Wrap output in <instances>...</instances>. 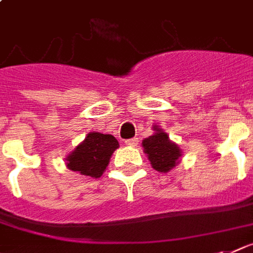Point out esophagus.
Masks as SVG:
<instances>
[{"label": "esophagus", "mask_w": 253, "mask_h": 253, "mask_svg": "<svg viewBox=\"0 0 253 253\" xmlns=\"http://www.w3.org/2000/svg\"><path fill=\"white\" fill-rule=\"evenodd\" d=\"M137 143H138V138H130L125 141V145L128 146H137Z\"/></svg>", "instance_id": "esophagus-1"}]
</instances>
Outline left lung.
Returning a JSON list of instances; mask_svg holds the SVG:
<instances>
[{"label":"left lung","mask_w":253,"mask_h":253,"mask_svg":"<svg viewBox=\"0 0 253 253\" xmlns=\"http://www.w3.org/2000/svg\"><path fill=\"white\" fill-rule=\"evenodd\" d=\"M155 134L143 139L142 146L151 162L152 168L166 173L176 166L181 151L176 143L169 141V137L162 129L155 128Z\"/></svg>","instance_id":"8db88e82"}]
</instances>
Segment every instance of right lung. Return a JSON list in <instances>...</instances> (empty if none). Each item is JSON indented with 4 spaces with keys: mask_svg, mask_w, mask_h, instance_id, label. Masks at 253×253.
Instances as JSON below:
<instances>
[{
    "mask_svg": "<svg viewBox=\"0 0 253 253\" xmlns=\"http://www.w3.org/2000/svg\"><path fill=\"white\" fill-rule=\"evenodd\" d=\"M119 147L118 139L111 134L90 131L85 141L67 158V167L84 176L98 178L108 166L112 152Z\"/></svg>",
    "mask_w": 253,
    "mask_h": 253,
    "instance_id": "1",
    "label": "right lung"
}]
</instances>
